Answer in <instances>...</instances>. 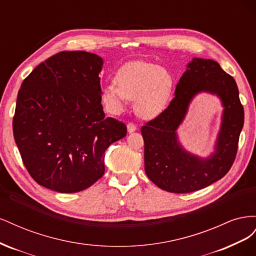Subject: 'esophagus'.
Segmentation results:
<instances>
[{
  "label": "esophagus",
  "instance_id": "obj_1",
  "mask_svg": "<svg viewBox=\"0 0 256 256\" xmlns=\"http://www.w3.org/2000/svg\"><path fill=\"white\" fill-rule=\"evenodd\" d=\"M127 129H128V132H134V131L136 130V125L134 122H128Z\"/></svg>",
  "mask_w": 256,
  "mask_h": 256
}]
</instances>
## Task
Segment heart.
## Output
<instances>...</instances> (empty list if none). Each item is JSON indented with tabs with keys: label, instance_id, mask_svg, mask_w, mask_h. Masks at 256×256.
I'll use <instances>...</instances> for the list:
<instances>
[{
	"label": "heart",
	"instance_id": "1",
	"mask_svg": "<svg viewBox=\"0 0 256 256\" xmlns=\"http://www.w3.org/2000/svg\"><path fill=\"white\" fill-rule=\"evenodd\" d=\"M115 82L102 90V102L110 111L120 113L127 99H134V109L143 118H152L164 106L172 88L166 68L146 62H131L120 68Z\"/></svg>",
	"mask_w": 256,
	"mask_h": 256
}]
</instances>
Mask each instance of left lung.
<instances>
[{"mask_svg":"<svg viewBox=\"0 0 256 256\" xmlns=\"http://www.w3.org/2000/svg\"><path fill=\"white\" fill-rule=\"evenodd\" d=\"M166 109L141 128L147 177L162 190L189 193L221 180L233 166L244 120L235 79L212 60L193 58ZM200 91L218 94L224 106L216 150L206 160L186 152L176 141L180 124L192 98Z\"/></svg>","mask_w":256,"mask_h":256,"instance_id":"8db88e82","label":"left lung"}]
</instances>
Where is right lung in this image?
<instances>
[{
  "mask_svg": "<svg viewBox=\"0 0 256 256\" xmlns=\"http://www.w3.org/2000/svg\"><path fill=\"white\" fill-rule=\"evenodd\" d=\"M102 66L94 53L62 51L21 84L14 138L28 174L42 187L88 189L104 174L106 150L127 134L125 124L104 115Z\"/></svg>",
  "mask_w": 256,
  "mask_h": 256,
  "instance_id": "obj_1",
  "label": "right lung"
}]
</instances>
